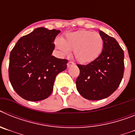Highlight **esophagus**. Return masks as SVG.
<instances>
[{"label":"esophagus","mask_w":135,"mask_h":135,"mask_svg":"<svg viewBox=\"0 0 135 135\" xmlns=\"http://www.w3.org/2000/svg\"><path fill=\"white\" fill-rule=\"evenodd\" d=\"M74 65V63L72 61H68V64H67V65H68V68H70V66H71V65Z\"/></svg>","instance_id":"1"}]
</instances>
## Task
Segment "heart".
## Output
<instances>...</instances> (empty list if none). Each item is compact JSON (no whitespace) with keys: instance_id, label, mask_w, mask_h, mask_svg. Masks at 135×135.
Returning a JSON list of instances; mask_svg holds the SVG:
<instances>
[{"instance_id":"b5f03b06","label":"heart","mask_w":135,"mask_h":135,"mask_svg":"<svg viewBox=\"0 0 135 135\" xmlns=\"http://www.w3.org/2000/svg\"><path fill=\"white\" fill-rule=\"evenodd\" d=\"M55 45L61 55H67L73 51L76 60L86 64L99 57L103 51L104 40L98 32L80 30L67 33L61 39L56 38Z\"/></svg>"}]
</instances>
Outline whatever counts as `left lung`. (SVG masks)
Listing matches in <instances>:
<instances>
[{
    "mask_svg": "<svg viewBox=\"0 0 135 135\" xmlns=\"http://www.w3.org/2000/svg\"><path fill=\"white\" fill-rule=\"evenodd\" d=\"M99 34L104 40L99 57L87 65L77 64V90L84 98L94 101L110 96L120 85L124 71V51L118 42L102 31Z\"/></svg>",
    "mask_w": 135,
    "mask_h": 135,
    "instance_id": "8db88e82",
    "label": "left lung"
}]
</instances>
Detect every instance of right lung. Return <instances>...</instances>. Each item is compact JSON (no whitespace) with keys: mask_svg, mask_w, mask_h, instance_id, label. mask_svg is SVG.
Listing matches in <instances>:
<instances>
[{"mask_svg":"<svg viewBox=\"0 0 135 135\" xmlns=\"http://www.w3.org/2000/svg\"><path fill=\"white\" fill-rule=\"evenodd\" d=\"M59 32L38 27L21 37L11 51L9 80L15 91L24 99L38 101L49 97L56 76L67 68V59L51 55Z\"/></svg>","mask_w":135,"mask_h":135,"instance_id":"obj_1","label":"right lung"}]
</instances>
